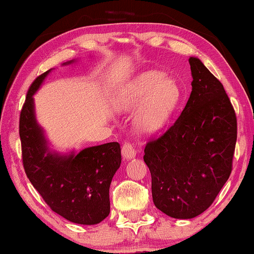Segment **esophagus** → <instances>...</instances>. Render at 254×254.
Masks as SVG:
<instances>
[{
	"mask_svg": "<svg viewBox=\"0 0 254 254\" xmlns=\"http://www.w3.org/2000/svg\"><path fill=\"white\" fill-rule=\"evenodd\" d=\"M121 151H123V156L126 159L134 158L135 156H136V150H135L134 145L131 144L130 142H125L123 144V149H121Z\"/></svg>",
	"mask_w": 254,
	"mask_h": 254,
	"instance_id": "34e87169",
	"label": "esophagus"
}]
</instances>
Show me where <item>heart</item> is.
<instances>
[{"instance_id": "heart-1", "label": "heart", "mask_w": 254, "mask_h": 254, "mask_svg": "<svg viewBox=\"0 0 254 254\" xmlns=\"http://www.w3.org/2000/svg\"><path fill=\"white\" fill-rule=\"evenodd\" d=\"M182 98L178 84L159 71H147L127 83L118 92L113 106L128 111L137 105L135 125L143 133H152L164 126Z\"/></svg>"}]
</instances>
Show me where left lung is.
<instances>
[{"label": "left lung", "mask_w": 254, "mask_h": 254, "mask_svg": "<svg viewBox=\"0 0 254 254\" xmlns=\"http://www.w3.org/2000/svg\"><path fill=\"white\" fill-rule=\"evenodd\" d=\"M192 92L178 119L151 137L143 159L155 206L173 218H193L211 206L232 171L237 117L222 83L189 59Z\"/></svg>", "instance_id": "obj_1"}]
</instances>
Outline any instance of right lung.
I'll use <instances>...</instances> for the list:
<instances>
[{"mask_svg": "<svg viewBox=\"0 0 254 254\" xmlns=\"http://www.w3.org/2000/svg\"><path fill=\"white\" fill-rule=\"evenodd\" d=\"M48 72L32 82L20 111L24 170L34 189L55 213L72 223H100L110 214V185L121 163L120 144L110 142L69 156L48 152L43 130L34 118L32 97Z\"/></svg>", "mask_w": 254, "mask_h": 254, "instance_id": "1", "label": "right lung"}]
</instances>
